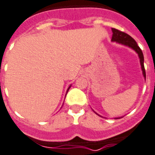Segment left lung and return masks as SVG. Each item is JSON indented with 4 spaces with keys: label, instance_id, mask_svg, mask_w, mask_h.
I'll return each instance as SVG.
<instances>
[{
    "label": "left lung",
    "instance_id": "obj_1",
    "mask_svg": "<svg viewBox=\"0 0 155 155\" xmlns=\"http://www.w3.org/2000/svg\"><path fill=\"white\" fill-rule=\"evenodd\" d=\"M112 33H113V35H112L111 41L127 45V46L132 48L133 50H134L137 53V55L139 56V59H140L141 68H142V71H143V75L144 77V78H146V72H145L144 65H143V61H144L143 54L142 52V50L137 45L136 41L130 35L126 34L124 32H121V31L118 30V29H116V28H112ZM116 119H118V118H116Z\"/></svg>",
    "mask_w": 155,
    "mask_h": 155
}]
</instances>
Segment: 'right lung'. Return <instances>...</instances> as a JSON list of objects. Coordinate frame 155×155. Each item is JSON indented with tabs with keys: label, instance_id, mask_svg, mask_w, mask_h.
Instances as JSON below:
<instances>
[{
	"label": "right lung",
	"instance_id": "right-lung-1",
	"mask_svg": "<svg viewBox=\"0 0 155 155\" xmlns=\"http://www.w3.org/2000/svg\"><path fill=\"white\" fill-rule=\"evenodd\" d=\"M70 87H71V86H70ZM70 87H69V88H68V89H67V91H68V90H69V88H70Z\"/></svg>",
	"mask_w": 155,
	"mask_h": 155
}]
</instances>
